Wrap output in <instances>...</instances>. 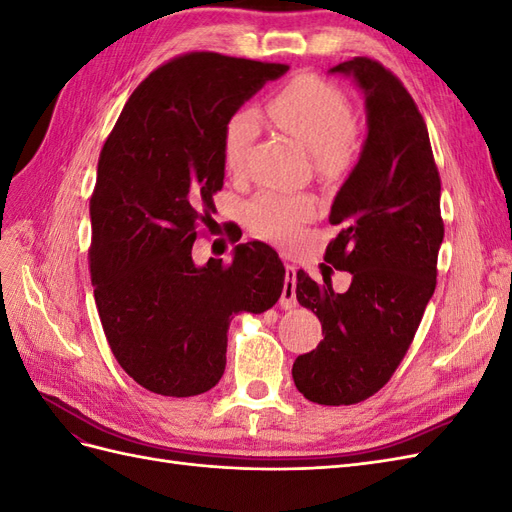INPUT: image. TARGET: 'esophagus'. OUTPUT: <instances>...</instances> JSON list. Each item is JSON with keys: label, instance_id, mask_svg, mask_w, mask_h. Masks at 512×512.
<instances>
[{"label": "esophagus", "instance_id": "obj_1", "mask_svg": "<svg viewBox=\"0 0 512 512\" xmlns=\"http://www.w3.org/2000/svg\"><path fill=\"white\" fill-rule=\"evenodd\" d=\"M280 305L284 309H290L297 305V267L294 265H286V280H284Z\"/></svg>", "mask_w": 512, "mask_h": 512}]
</instances>
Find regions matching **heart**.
<instances>
[{
  "label": "heart",
  "instance_id": "heart-1",
  "mask_svg": "<svg viewBox=\"0 0 512 512\" xmlns=\"http://www.w3.org/2000/svg\"><path fill=\"white\" fill-rule=\"evenodd\" d=\"M267 113L277 128L314 151L316 168L324 175L344 166L354 130L350 100L318 76H299L267 100ZM258 134L252 111H235L222 132V160L228 173L245 168L247 153ZM316 215V198L305 192L265 190L245 207V220L260 239L286 243Z\"/></svg>",
  "mask_w": 512,
  "mask_h": 512
}]
</instances>
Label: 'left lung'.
<instances>
[{
	"mask_svg": "<svg viewBox=\"0 0 512 512\" xmlns=\"http://www.w3.org/2000/svg\"><path fill=\"white\" fill-rule=\"evenodd\" d=\"M331 72L350 74L365 91L367 141L337 192L329 222L322 284L297 273V301L322 322L316 350L297 356L292 378L320 406H352L391 380L436 290L444 239L440 173L423 115L397 76L371 57H352ZM333 268L350 270L342 295Z\"/></svg>",
	"mask_w": 512,
	"mask_h": 512,
	"instance_id": "8db88e82",
	"label": "left lung"
}]
</instances>
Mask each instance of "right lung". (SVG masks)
<instances>
[{
	"label": "right lung",
	"mask_w": 512,
	"mask_h": 512,
	"mask_svg": "<svg viewBox=\"0 0 512 512\" xmlns=\"http://www.w3.org/2000/svg\"><path fill=\"white\" fill-rule=\"evenodd\" d=\"M288 70L209 51L173 57L138 85L108 134L89 200V273L106 342L143 389L194 397L226 367L232 314L267 312L286 269L269 245L198 269L192 245L224 185L226 119Z\"/></svg>",
	"instance_id": "right-lung-1"
}]
</instances>
